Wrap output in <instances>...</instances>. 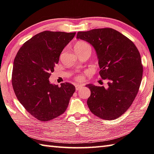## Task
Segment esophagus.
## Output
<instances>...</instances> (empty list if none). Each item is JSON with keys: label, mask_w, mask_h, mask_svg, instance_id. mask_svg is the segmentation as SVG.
I'll use <instances>...</instances> for the list:
<instances>
[{"label": "esophagus", "mask_w": 154, "mask_h": 154, "mask_svg": "<svg viewBox=\"0 0 154 154\" xmlns=\"http://www.w3.org/2000/svg\"><path fill=\"white\" fill-rule=\"evenodd\" d=\"M82 85L77 84V85H75V89H76V90H79V89L80 88H82Z\"/></svg>", "instance_id": "1"}]
</instances>
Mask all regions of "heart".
<instances>
[{
	"mask_svg": "<svg viewBox=\"0 0 154 154\" xmlns=\"http://www.w3.org/2000/svg\"><path fill=\"white\" fill-rule=\"evenodd\" d=\"M87 46H89V45L87 43L84 42H78L75 44V50L82 48H83V47ZM82 79V77H78V79Z\"/></svg>",
	"mask_w": 154,
	"mask_h": 154,
	"instance_id": "heart-1",
	"label": "heart"
}]
</instances>
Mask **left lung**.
Returning a JSON list of instances; mask_svg holds the SVG:
<instances>
[{
    "label": "left lung",
    "mask_w": 154,
    "mask_h": 154,
    "mask_svg": "<svg viewBox=\"0 0 154 154\" xmlns=\"http://www.w3.org/2000/svg\"><path fill=\"white\" fill-rule=\"evenodd\" d=\"M77 38L94 47L99 73L108 81L107 88L86 85L91 91L87 102L89 110L102 119L119 118L132 104L141 85L143 66L138 49L129 39L111 28L79 32Z\"/></svg>",
    "instance_id": "obj_1"
}]
</instances>
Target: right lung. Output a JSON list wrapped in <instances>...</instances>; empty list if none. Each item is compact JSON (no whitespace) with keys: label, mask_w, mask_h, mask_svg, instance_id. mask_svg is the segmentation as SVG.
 I'll return each mask as SVG.
<instances>
[{"label":"right lung","mask_w":154,"mask_h":154,"mask_svg":"<svg viewBox=\"0 0 154 154\" xmlns=\"http://www.w3.org/2000/svg\"><path fill=\"white\" fill-rule=\"evenodd\" d=\"M75 33H39L23 44L14 60V91L26 110L39 121H48L65 112L75 91L69 83L58 86L49 81L60 53Z\"/></svg>","instance_id":"1"}]
</instances>
